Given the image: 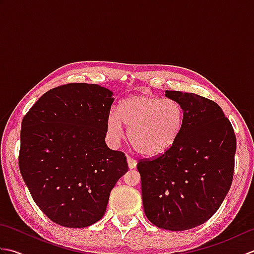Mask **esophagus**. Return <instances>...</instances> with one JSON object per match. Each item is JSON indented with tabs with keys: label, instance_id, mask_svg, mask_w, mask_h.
I'll use <instances>...</instances> for the list:
<instances>
[{
	"label": "esophagus",
	"instance_id": "obj_1",
	"mask_svg": "<svg viewBox=\"0 0 254 254\" xmlns=\"http://www.w3.org/2000/svg\"><path fill=\"white\" fill-rule=\"evenodd\" d=\"M127 165H128V168L130 169H134L137 165V161L135 159H133L130 156H127Z\"/></svg>",
	"mask_w": 254,
	"mask_h": 254
}]
</instances>
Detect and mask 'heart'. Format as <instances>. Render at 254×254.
<instances>
[{
	"label": "heart",
	"instance_id": "heart-1",
	"mask_svg": "<svg viewBox=\"0 0 254 254\" xmlns=\"http://www.w3.org/2000/svg\"><path fill=\"white\" fill-rule=\"evenodd\" d=\"M185 122V111L179 102L170 98L135 95L124 99L118 115L107 119V132L113 142H120L124 127L128 139L138 154L154 157L167 152L176 143Z\"/></svg>",
	"mask_w": 254,
	"mask_h": 254
}]
</instances>
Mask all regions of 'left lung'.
<instances>
[{
    "label": "left lung",
    "instance_id": "1",
    "mask_svg": "<svg viewBox=\"0 0 254 254\" xmlns=\"http://www.w3.org/2000/svg\"><path fill=\"white\" fill-rule=\"evenodd\" d=\"M165 94L183 108L182 130L163 155L139 160L137 170L149 222L182 231L204 224L222 205L233 182L237 142L216 102L182 91Z\"/></svg>",
    "mask_w": 254,
    "mask_h": 254
}]
</instances>
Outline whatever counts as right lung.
Wrapping results in <instances>:
<instances>
[{
    "mask_svg": "<svg viewBox=\"0 0 254 254\" xmlns=\"http://www.w3.org/2000/svg\"><path fill=\"white\" fill-rule=\"evenodd\" d=\"M112 95L97 84L59 86L21 122V177L42 213L63 227L101 219L111 190L128 169L126 155L105 142Z\"/></svg>",
    "mask_w": 254,
    "mask_h": 254,
    "instance_id": "right-lung-1",
    "label": "right lung"
}]
</instances>
